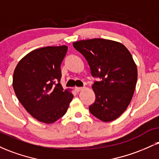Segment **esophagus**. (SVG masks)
<instances>
[{"label":"esophagus","instance_id":"obj_1","mask_svg":"<svg viewBox=\"0 0 159 159\" xmlns=\"http://www.w3.org/2000/svg\"><path fill=\"white\" fill-rule=\"evenodd\" d=\"M84 89V87H75V92H80V91Z\"/></svg>","mask_w":159,"mask_h":159}]
</instances>
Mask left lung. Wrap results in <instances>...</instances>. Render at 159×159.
Segmentation results:
<instances>
[{
  "label": "left lung",
  "instance_id": "left-lung-1",
  "mask_svg": "<svg viewBox=\"0 0 159 159\" xmlns=\"http://www.w3.org/2000/svg\"><path fill=\"white\" fill-rule=\"evenodd\" d=\"M73 46L87 60L93 77L101 79L92 86L96 100L89 107L90 113L104 122L116 120L135 90L138 69L132 54L123 44L109 39L81 40Z\"/></svg>",
  "mask_w": 159,
  "mask_h": 159
}]
</instances>
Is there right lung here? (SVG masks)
Segmentation results:
<instances>
[{"label":"right lung","mask_w":159,"mask_h":159,"mask_svg":"<svg viewBox=\"0 0 159 159\" xmlns=\"http://www.w3.org/2000/svg\"><path fill=\"white\" fill-rule=\"evenodd\" d=\"M68 47L32 51L16 66L12 86L18 99L33 117L53 123L66 114L73 95L61 84V65Z\"/></svg>","instance_id":"1"}]
</instances>
